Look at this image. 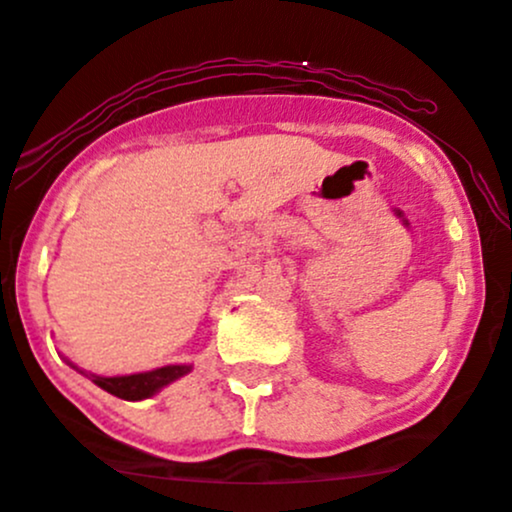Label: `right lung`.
<instances>
[{"label":"right lung","instance_id":"add662e5","mask_svg":"<svg viewBox=\"0 0 512 512\" xmlns=\"http://www.w3.org/2000/svg\"><path fill=\"white\" fill-rule=\"evenodd\" d=\"M188 372H190V365H169V367H159L155 372L131 374V377H95V374H92V381H95L100 389L112 393L116 398L143 400Z\"/></svg>","mask_w":512,"mask_h":512}]
</instances>
